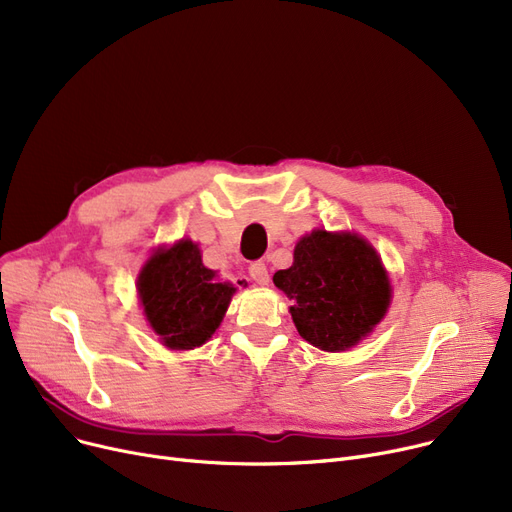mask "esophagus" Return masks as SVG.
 I'll use <instances>...</instances> for the list:
<instances>
[{"mask_svg": "<svg viewBox=\"0 0 512 512\" xmlns=\"http://www.w3.org/2000/svg\"><path fill=\"white\" fill-rule=\"evenodd\" d=\"M249 276L259 286H265L267 282H270V272H267V265L263 261H255L249 265Z\"/></svg>", "mask_w": 512, "mask_h": 512, "instance_id": "obj_1", "label": "esophagus"}]
</instances>
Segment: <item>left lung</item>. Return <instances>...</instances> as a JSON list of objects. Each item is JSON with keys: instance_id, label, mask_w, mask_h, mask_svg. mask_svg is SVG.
<instances>
[{"instance_id": "1", "label": "left lung", "mask_w": 512, "mask_h": 512, "mask_svg": "<svg viewBox=\"0 0 512 512\" xmlns=\"http://www.w3.org/2000/svg\"><path fill=\"white\" fill-rule=\"evenodd\" d=\"M274 284L292 301L299 334L321 351H346L365 338L390 305V282L378 253L357 234L315 230L294 247Z\"/></svg>"}]
</instances>
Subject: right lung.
<instances>
[{
	"label": "right lung",
	"mask_w": 512,
	"mask_h": 512,
	"mask_svg": "<svg viewBox=\"0 0 512 512\" xmlns=\"http://www.w3.org/2000/svg\"><path fill=\"white\" fill-rule=\"evenodd\" d=\"M137 288L151 328L176 351H188L211 338L236 290L203 265L193 240L153 253Z\"/></svg>",
	"instance_id": "obj_1"
}]
</instances>
